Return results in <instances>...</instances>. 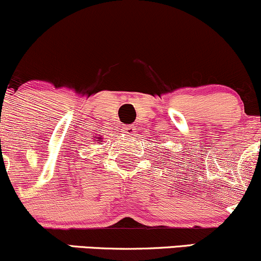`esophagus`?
Masks as SVG:
<instances>
[{
	"mask_svg": "<svg viewBox=\"0 0 261 261\" xmlns=\"http://www.w3.org/2000/svg\"><path fill=\"white\" fill-rule=\"evenodd\" d=\"M122 129L125 133V136H128V137L136 136V134H134V133H136V128H134V125H132V124L124 125V127H123Z\"/></svg>",
	"mask_w": 261,
	"mask_h": 261,
	"instance_id": "34e87169",
	"label": "esophagus"
}]
</instances>
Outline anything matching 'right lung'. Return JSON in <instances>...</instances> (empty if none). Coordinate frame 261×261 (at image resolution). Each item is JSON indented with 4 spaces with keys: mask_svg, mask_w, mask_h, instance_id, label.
I'll return each instance as SVG.
<instances>
[{
    "mask_svg": "<svg viewBox=\"0 0 261 261\" xmlns=\"http://www.w3.org/2000/svg\"><path fill=\"white\" fill-rule=\"evenodd\" d=\"M99 142H100V141H99Z\"/></svg>",
    "mask_w": 261,
    "mask_h": 261,
    "instance_id": "1",
    "label": "right lung"
}]
</instances>
